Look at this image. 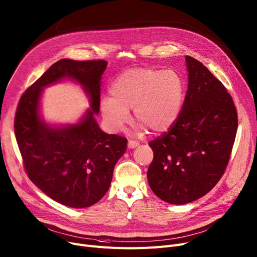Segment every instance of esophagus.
<instances>
[{
  "label": "esophagus",
  "mask_w": 257,
  "mask_h": 257,
  "mask_svg": "<svg viewBox=\"0 0 257 257\" xmlns=\"http://www.w3.org/2000/svg\"><path fill=\"white\" fill-rule=\"evenodd\" d=\"M139 145V143L138 142H136V141H133V140H128V142H127V147L128 148H131V149H133V148H136Z\"/></svg>",
  "instance_id": "34e87169"
}]
</instances>
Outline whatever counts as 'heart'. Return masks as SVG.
<instances>
[{"instance_id": "obj_1", "label": "heart", "mask_w": 257, "mask_h": 257, "mask_svg": "<svg viewBox=\"0 0 257 257\" xmlns=\"http://www.w3.org/2000/svg\"><path fill=\"white\" fill-rule=\"evenodd\" d=\"M111 97L100 99L99 108L105 124L113 133L122 131L130 122L133 109L138 120V132L147 127L156 133L170 130L182 113L185 102V82L177 71L137 67L120 73L112 82Z\"/></svg>"}]
</instances>
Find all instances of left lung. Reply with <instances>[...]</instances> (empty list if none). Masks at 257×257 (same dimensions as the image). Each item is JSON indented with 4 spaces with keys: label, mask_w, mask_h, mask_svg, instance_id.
Masks as SVG:
<instances>
[{
    "label": "left lung",
    "mask_w": 257,
    "mask_h": 257,
    "mask_svg": "<svg viewBox=\"0 0 257 257\" xmlns=\"http://www.w3.org/2000/svg\"><path fill=\"white\" fill-rule=\"evenodd\" d=\"M188 90L175 124L149 143L150 189L171 204L197 200L212 190L228 164L237 130L230 94L201 62L186 56Z\"/></svg>",
    "instance_id": "1"
}]
</instances>
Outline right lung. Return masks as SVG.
<instances>
[{
	"label": "right lung",
	"instance_id": "1",
	"mask_svg": "<svg viewBox=\"0 0 257 257\" xmlns=\"http://www.w3.org/2000/svg\"><path fill=\"white\" fill-rule=\"evenodd\" d=\"M107 65L103 60H59L26 90L15 114V137L28 176L49 197L69 207L99 201L126 150L127 140L102 132L95 119ZM65 78L81 86L90 108L78 123L52 125L40 113L43 89Z\"/></svg>",
	"mask_w": 257,
	"mask_h": 257
}]
</instances>
